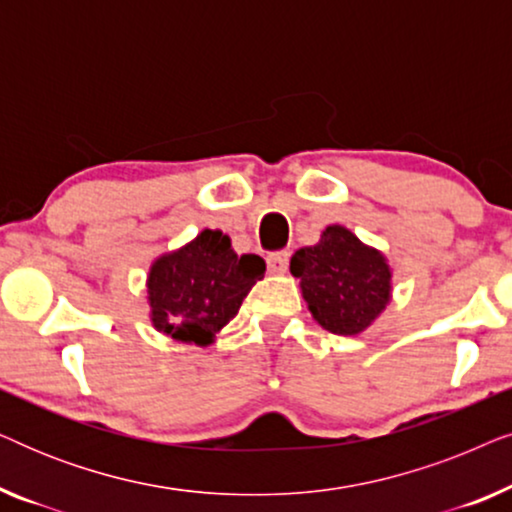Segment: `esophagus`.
<instances>
[{
	"mask_svg": "<svg viewBox=\"0 0 512 512\" xmlns=\"http://www.w3.org/2000/svg\"><path fill=\"white\" fill-rule=\"evenodd\" d=\"M265 261H268V270L272 275H284L286 268H289V251H272Z\"/></svg>",
	"mask_w": 512,
	"mask_h": 512,
	"instance_id": "34e87169",
	"label": "esophagus"
}]
</instances>
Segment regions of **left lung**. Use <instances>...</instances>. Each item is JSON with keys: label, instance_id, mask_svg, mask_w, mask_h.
<instances>
[{"label": "left lung", "instance_id": "obj_1", "mask_svg": "<svg viewBox=\"0 0 512 512\" xmlns=\"http://www.w3.org/2000/svg\"><path fill=\"white\" fill-rule=\"evenodd\" d=\"M291 275L314 321L335 335H359L389 305L391 265L345 226H326L319 242L291 256Z\"/></svg>", "mask_w": 512, "mask_h": 512}]
</instances>
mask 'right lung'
<instances>
[{"mask_svg":"<svg viewBox=\"0 0 512 512\" xmlns=\"http://www.w3.org/2000/svg\"><path fill=\"white\" fill-rule=\"evenodd\" d=\"M263 275L261 256H237L228 235L205 228L151 263L146 277L151 324L172 340L207 347Z\"/></svg>","mask_w":512,"mask_h":512,"instance_id":"add662e5","label":"right lung"}]
</instances>
